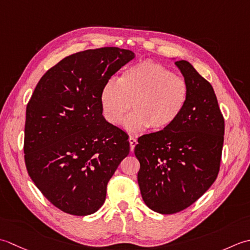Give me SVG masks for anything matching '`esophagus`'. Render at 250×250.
Wrapping results in <instances>:
<instances>
[{
	"instance_id": "1",
	"label": "esophagus",
	"mask_w": 250,
	"mask_h": 250,
	"mask_svg": "<svg viewBox=\"0 0 250 250\" xmlns=\"http://www.w3.org/2000/svg\"><path fill=\"white\" fill-rule=\"evenodd\" d=\"M128 140H129V145H130V151L132 152V151H134V149H135L136 145L138 144V142H137V139L135 138V137H132V136L129 137Z\"/></svg>"
}]
</instances>
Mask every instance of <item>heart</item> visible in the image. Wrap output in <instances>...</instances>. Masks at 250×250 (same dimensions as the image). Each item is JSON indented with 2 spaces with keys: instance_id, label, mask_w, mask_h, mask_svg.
Segmentation results:
<instances>
[{
  "instance_id": "1",
  "label": "heart",
  "mask_w": 250,
  "mask_h": 250,
  "mask_svg": "<svg viewBox=\"0 0 250 250\" xmlns=\"http://www.w3.org/2000/svg\"><path fill=\"white\" fill-rule=\"evenodd\" d=\"M189 99V85L161 63L145 60L127 68L119 81L109 80L100 91L103 115L111 125L119 126L126 112V129L149 128L160 131L179 119Z\"/></svg>"
}]
</instances>
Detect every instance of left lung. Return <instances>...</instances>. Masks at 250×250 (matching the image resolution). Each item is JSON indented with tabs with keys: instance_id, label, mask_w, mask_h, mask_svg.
<instances>
[{
	"instance_id": "left-lung-1",
	"label": "left lung",
	"mask_w": 250,
	"mask_h": 250,
	"mask_svg": "<svg viewBox=\"0 0 250 250\" xmlns=\"http://www.w3.org/2000/svg\"><path fill=\"white\" fill-rule=\"evenodd\" d=\"M175 64L189 85L186 108L171 126L141 136L135 146L142 200L163 215L186 209L215 182L225 135V120L210 83L188 61Z\"/></svg>"
}]
</instances>
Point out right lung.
Listing matches in <instances>:
<instances>
[{
  "instance_id": "add662e5",
  "label": "right lung",
  "mask_w": 250,
  "mask_h": 250,
  "mask_svg": "<svg viewBox=\"0 0 250 250\" xmlns=\"http://www.w3.org/2000/svg\"><path fill=\"white\" fill-rule=\"evenodd\" d=\"M135 58L128 49H87L63 58L38 83L27 104L24 162L42 194L60 210L87 216L129 153L128 136L104 118L103 86Z\"/></svg>"
}]
</instances>
